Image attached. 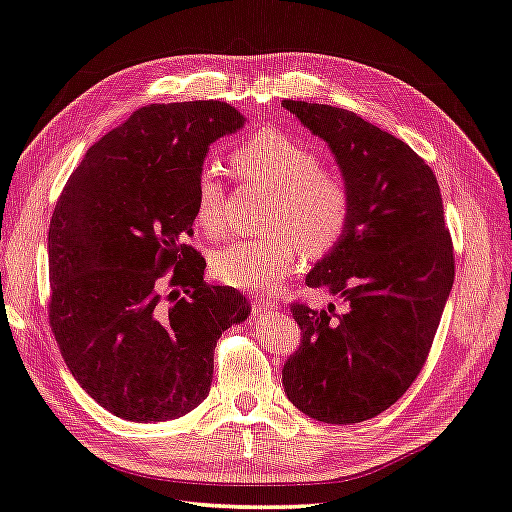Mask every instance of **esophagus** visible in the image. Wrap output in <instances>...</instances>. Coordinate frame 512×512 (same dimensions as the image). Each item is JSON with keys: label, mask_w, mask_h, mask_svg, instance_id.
Instances as JSON below:
<instances>
[{"label": "esophagus", "mask_w": 512, "mask_h": 512, "mask_svg": "<svg viewBox=\"0 0 512 512\" xmlns=\"http://www.w3.org/2000/svg\"><path fill=\"white\" fill-rule=\"evenodd\" d=\"M275 308H277V304L273 302V299H255L253 302V313L259 317L270 313V310H275Z\"/></svg>", "instance_id": "34e87169"}]
</instances>
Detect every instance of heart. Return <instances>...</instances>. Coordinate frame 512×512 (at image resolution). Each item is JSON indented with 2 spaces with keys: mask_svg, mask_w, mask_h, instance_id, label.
<instances>
[{
  "mask_svg": "<svg viewBox=\"0 0 512 512\" xmlns=\"http://www.w3.org/2000/svg\"><path fill=\"white\" fill-rule=\"evenodd\" d=\"M230 166L244 184L270 190L266 226L273 230L217 250L210 266L219 282L266 290L290 273L299 250L319 259L344 239L353 219V188L342 170L322 164L317 150L284 130L264 128L233 148ZM195 215L210 239L226 235L228 188L215 166L199 170Z\"/></svg>",
  "mask_w": 512,
  "mask_h": 512,
  "instance_id": "heart-1",
  "label": "heart"
}]
</instances>
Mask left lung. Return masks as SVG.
<instances>
[{
  "label": "left lung",
  "instance_id": "8db88e82",
  "mask_svg": "<svg viewBox=\"0 0 512 512\" xmlns=\"http://www.w3.org/2000/svg\"><path fill=\"white\" fill-rule=\"evenodd\" d=\"M282 104L330 146L353 188L344 239L306 277L346 308L290 304L302 342L282 384L317 422L359 424L406 393L433 346L455 282L442 193L424 159L386 130L344 108Z\"/></svg>",
  "mask_w": 512,
  "mask_h": 512
}]
</instances>
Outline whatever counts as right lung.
<instances>
[{"label":"right lung","instance_id":"right-lung-1","mask_svg":"<svg viewBox=\"0 0 512 512\" xmlns=\"http://www.w3.org/2000/svg\"><path fill=\"white\" fill-rule=\"evenodd\" d=\"M226 102L150 104L88 148L48 228V324L86 393L128 422H170L210 393L217 339L250 304L204 279L188 244Z\"/></svg>","mask_w":512,"mask_h":512}]
</instances>
